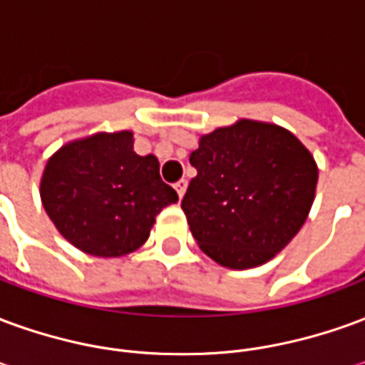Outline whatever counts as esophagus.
Instances as JSON below:
<instances>
[{"label": "esophagus", "mask_w": 365, "mask_h": 365, "mask_svg": "<svg viewBox=\"0 0 365 365\" xmlns=\"http://www.w3.org/2000/svg\"><path fill=\"white\" fill-rule=\"evenodd\" d=\"M174 187H175V191H178V195H180V199H182L183 193H185V187H187V182H185V180H180V182L175 183Z\"/></svg>", "instance_id": "esophagus-1"}]
</instances>
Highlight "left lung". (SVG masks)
Instances as JSON below:
<instances>
[{"label":"left lung","mask_w":365,"mask_h":365,"mask_svg":"<svg viewBox=\"0 0 365 365\" xmlns=\"http://www.w3.org/2000/svg\"><path fill=\"white\" fill-rule=\"evenodd\" d=\"M190 162L197 175L182 209L199 248L225 268L266 264L307 221L319 168L283 127L240 119L215 128Z\"/></svg>","instance_id":"left-lung-1"}]
</instances>
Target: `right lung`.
Instances as JSON below:
<instances>
[{
    "label": "right lung",
    "instance_id": "right-lung-1",
    "mask_svg": "<svg viewBox=\"0 0 365 365\" xmlns=\"http://www.w3.org/2000/svg\"><path fill=\"white\" fill-rule=\"evenodd\" d=\"M46 215L78 250L119 258L146 242L156 215L178 201L156 156L133 150V133H97L52 154L41 180Z\"/></svg>",
    "mask_w": 365,
    "mask_h": 365
}]
</instances>
